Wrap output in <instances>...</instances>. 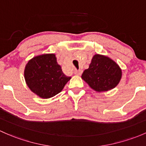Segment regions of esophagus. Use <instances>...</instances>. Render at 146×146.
<instances>
[{
  "label": "esophagus",
  "instance_id": "34e87169",
  "mask_svg": "<svg viewBox=\"0 0 146 146\" xmlns=\"http://www.w3.org/2000/svg\"><path fill=\"white\" fill-rule=\"evenodd\" d=\"M74 73L76 76H80L82 73V70H80H80H76L74 71Z\"/></svg>",
  "mask_w": 146,
  "mask_h": 146
}]
</instances>
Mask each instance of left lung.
Segmentation results:
<instances>
[{
  "mask_svg": "<svg viewBox=\"0 0 146 146\" xmlns=\"http://www.w3.org/2000/svg\"><path fill=\"white\" fill-rule=\"evenodd\" d=\"M122 70L118 64L106 56L95 54L87 69L84 70L82 79L98 92L112 90L119 84Z\"/></svg>",
  "mask_w": 146,
  "mask_h": 146,
  "instance_id": "1",
  "label": "left lung"
}]
</instances>
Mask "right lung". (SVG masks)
Masks as SVG:
<instances>
[{
	"label": "right lung",
	"mask_w": 146,
	"mask_h": 146,
	"mask_svg": "<svg viewBox=\"0 0 146 146\" xmlns=\"http://www.w3.org/2000/svg\"><path fill=\"white\" fill-rule=\"evenodd\" d=\"M24 78L33 93L42 99H49L61 92L71 78L63 73L54 54H45L29 61Z\"/></svg>",
	"instance_id": "right-lung-1"
}]
</instances>
